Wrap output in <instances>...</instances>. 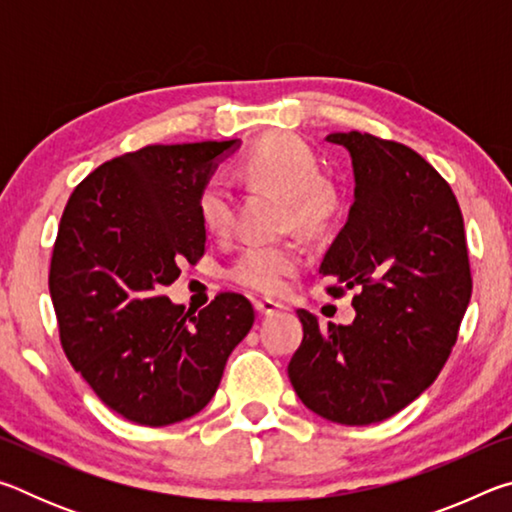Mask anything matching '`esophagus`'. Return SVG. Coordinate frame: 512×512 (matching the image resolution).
Instances as JSON below:
<instances>
[{
    "instance_id": "34e87169",
    "label": "esophagus",
    "mask_w": 512,
    "mask_h": 512,
    "mask_svg": "<svg viewBox=\"0 0 512 512\" xmlns=\"http://www.w3.org/2000/svg\"><path fill=\"white\" fill-rule=\"evenodd\" d=\"M255 309L262 316H271V314H277V311H282L284 305H282V302L271 300V298H257L255 300Z\"/></svg>"
}]
</instances>
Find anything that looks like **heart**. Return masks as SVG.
Instances as JSON below:
<instances>
[{
  "mask_svg": "<svg viewBox=\"0 0 512 512\" xmlns=\"http://www.w3.org/2000/svg\"><path fill=\"white\" fill-rule=\"evenodd\" d=\"M237 173L248 183L271 187L287 196L291 219L302 230H323L339 210V196L323 180L318 158L298 137L280 135L255 144L244 155ZM196 210L207 232L225 235L235 219V189L230 180L221 173L207 178L198 189ZM300 266L302 248L296 241L250 244L228 266V277L250 291L277 293Z\"/></svg>",
  "mask_w": 512,
  "mask_h": 512,
  "instance_id": "b5f03b06",
  "label": "heart"
}]
</instances>
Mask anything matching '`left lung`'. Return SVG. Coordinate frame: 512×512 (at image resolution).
<instances>
[{
	"label": "left lung",
	"instance_id": "1",
	"mask_svg": "<svg viewBox=\"0 0 512 512\" xmlns=\"http://www.w3.org/2000/svg\"><path fill=\"white\" fill-rule=\"evenodd\" d=\"M350 151L354 203L323 257L334 298L354 289L350 325L298 309L289 379L320 418L363 427L391 418L436 381L470 305L463 214L447 180L409 146L332 133Z\"/></svg>",
	"mask_w": 512,
	"mask_h": 512
}]
</instances>
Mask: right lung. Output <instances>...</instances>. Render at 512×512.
<instances>
[{
    "label": "right lung",
    "mask_w": 512,
    "mask_h": 512,
    "mask_svg": "<svg viewBox=\"0 0 512 512\" xmlns=\"http://www.w3.org/2000/svg\"><path fill=\"white\" fill-rule=\"evenodd\" d=\"M239 140L151 144L103 162L69 196L49 291L76 372L121 418L164 427L203 411L255 323L241 293L198 314L162 296L205 253L198 189Z\"/></svg>",
    "instance_id": "obj_1"
}]
</instances>
